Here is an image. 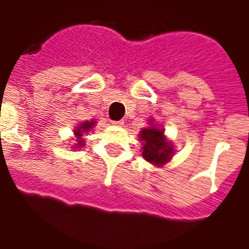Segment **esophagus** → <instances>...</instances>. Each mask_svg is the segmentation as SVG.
<instances>
[{"label":"esophagus","instance_id":"esophagus-1","mask_svg":"<svg viewBox=\"0 0 249 249\" xmlns=\"http://www.w3.org/2000/svg\"><path fill=\"white\" fill-rule=\"evenodd\" d=\"M112 124L116 125V126H123V125H124V121H123V120H119V121H112Z\"/></svg>","mask_w":249,"mask_h":249}]
</instances>
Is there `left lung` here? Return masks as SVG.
Returning a JSON list of instances; mask_svg holds the SVG:
<instances>
[{"instance_id": "1", "label": "left lung", "mask_w": 249, "mask_h": 249, "mask_svg": "<svg viewBox=\"0 0 249 249\" xmlns=\"http://www.w3.org/2000/svg\"><path fill=\"white\" fill-rule=\"evenodd\" d=\"M140 141H142V157L146 161L160 167L172 159V144L167 141L164 130L155 125L151 124V126L141 130Z\"/></svg>"}]
</instances>
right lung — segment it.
Here are the masks:
<instances>
[{
  "label": "right lung",
  "mask_w": 249,
  "mask_h": 249,
  "mask_svg": "<svg viewBox=\"0 0 249 249\" xmlns=\"http://www.w3.org/2000/svg\"><path fill=\"white\" fill-rule=\"evenodd\" d=\"M93 125H94V121H85V123H82V124H80L77 126L76 130H74V135H76L77 137V142L74 146L80 148V146L85 145V144H84V140H82V136H84V133H87V132H89V130L92 129Z\"/></svg>",
  "instance_id": "obj_1"
}]
</instances>
